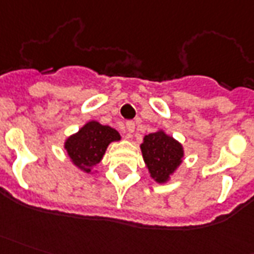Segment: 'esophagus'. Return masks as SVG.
I'll list each match as a JSON object with an SVG mask.
<instances>
[{
	"label": "esophagus",
	"mask_w": 254,
	"mask_h": 254,
	"mask_svg": "<svg viewBox=\"0 0 254 254\" xmlns=\"http://www.w3.org/2000/svg\"><path fill=\"white\" fill-rule=\"evenodd\" d=\"M134 127H136V124H134V122H133V121H127V130L129 132V134L134 132Z\"/></svg>",
	"instance_id": "34e87169"
}]
</instances>
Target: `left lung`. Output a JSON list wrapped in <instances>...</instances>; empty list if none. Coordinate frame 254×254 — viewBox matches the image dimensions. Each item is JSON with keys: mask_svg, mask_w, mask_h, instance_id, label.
Instances as JSON below:
<instances>
[{"mask_svg": "<svg viewBox=\"0 0 254 254\" xmlns=\"http://www.w3.org/2000/svg\"><path fill=\"white\" fill-rule=\"evenodd\" d=\"M141 152L151 178L157 183L168 182L171 175L182 164L185 156L182 144L164 130L149 133L144 137Z\"/></svg>", "mask_w": 254, "mask_h": 254, "instance_id": "1", "label": "left lung"}]
</instances>
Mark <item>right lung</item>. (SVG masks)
<instances>
[{
  "label": "right lung",
  "mask_w": 254,
  "mask_h": 254,
  "mask_svg": "<svg viewBox=\"0 0 254 254\" xmlns=\"http://www.w3.org/2000/svg\"><path fill=\"white\" fill-rule=\"evenodd\" d=\"M120 133L97 121H90L80 127L79 132L69 136L64 142L67 155L79 170L90 174L102 160L110 142L120 141Z\"/></svg>",
  "instance_id": "1"
}]
</instances>
